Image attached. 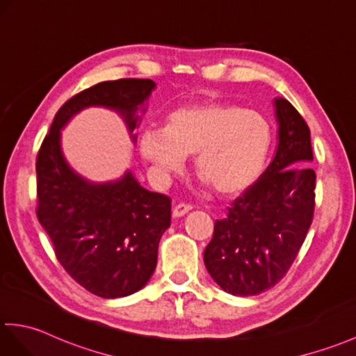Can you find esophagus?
I'll return each mask as SVG.
<instances>
[{"instance_id": "obj_1", "label": "esophagus", "mask_w": 356, "mask_h": 356, "mask_svg": "<svg viewBox=\"0 0 356 356\" xmlns=\"http://www.w3.org/2000/svg\"><path fill=\"white\" fill-rule=\"evenodd\" d=\"M193 209L191 204H186V203H179L175 206V209H172V217L179 218V217H184L185 213H188L189 211Z\"/></svg>"}]
</instances>
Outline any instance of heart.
<instances>
[{
    "mask_svg": "<svg viewBox=\"0 0 356 356\" xmlns=\"http://www.w3.org/2000/svg\"><path fill=\"white\" fill-rule=\"evenodd\" d=\"M273 136L270 120L258 111L232 103H194L171 111L163 127L140 131L139 153L162 185L184 170L188 154H195L197 175L217 193L234 195L261 177Z\"/></svg>",
    "mask_w": 356,
    "mask_h": 356,
    "instance_id": "1",
    "label": "heart"
}]
</instances>
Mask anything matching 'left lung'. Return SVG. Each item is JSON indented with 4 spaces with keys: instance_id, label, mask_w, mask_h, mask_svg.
Masks as SVG:
<instances>
[{
    "instance_id": "left-lung-1",
    "label": "left lung",
    "mask_w": 356,
    "mask_h": 356,
    "mask_svg": "<svg viewBox=\"0 0 356 356\" xmlns=\"http://www.w3.org/2000/svg\"><path fill=\"white\" fill-rule=\"evenodd\" d=\"M277 148L267 170L217 220L203 258L229 294L256 296L290 270L307 238L316 204L311 131L285 98H275Z\"/></svg>"
}]
</instances>
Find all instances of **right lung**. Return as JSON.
I'll list each match as a JSON object with an SVG mask.
<instances>
[{
  "label": "right lung",
  "instance_id": "obj_1",
  "mask_svg": "<svg viewBox=\"0 0 356 356\" xmlns=\"http://www.w3.org/2000/svg\"><path fill=\"white\" fill-rule=\"evenodd\" d=\"M154 88L148 79H121L81 90L56 113L38 153V220L68 275L103 299L130 296L150 280L171 198L140 186L130 170L109 181L80 176L65 159L60 130L80 111L100 106L120 115L136 143L134 130Z\"/></svg>",
  "mask_w": 356,
  "mask_h": 356
}]
</instances>
